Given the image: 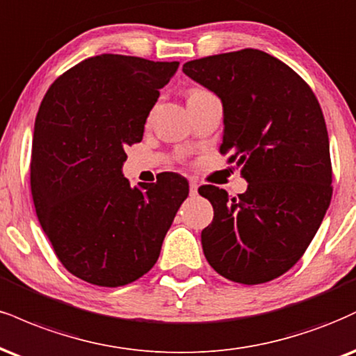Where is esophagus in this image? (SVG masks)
Wrapping results in <instances>:
<instances>
[{"instance_id": "esophagus-1", "label": "esophagus", "mask_w": 356, "mask_h": 356, "mask_svg": "<svg viewBox=\"0 0 356 356\" xmlns=\"http://www.w3.org/2000/svg\"><path fill=\"white\" fill-rule=\"evenodd\" d=\"M197 187H199V186H197L195 182H191V184H189V192H191V197H195V195H197Z\"/></svg>"}]
</instances>
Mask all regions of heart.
<instances>
[{"label":"heart","mask_w":356,"mask_h":356,"mask_svg":"<svg viewBox=\"0 0 356 356\" xmlns=\"http://www.w3.org/2000/svg\"><path fill=\"white\" fill-rule=\"evenodd\" d=\"M209 91H205V89H200V88H194L189 91V99L192 97H197V96H202V94H207Z\"/></svg>","instance_id":"1"}]
</instances>
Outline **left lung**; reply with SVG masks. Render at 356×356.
Wrapping results in <instances>:
<instances>
[{
    "instance_id": "8db88e82",
    "label": "left lung",
    "mask_w": 356,
    "mask_h": 356,
    "mask_svg": "<svg viewBox=\"0 0 356 356\" xmlns=\"http://www.w3.org/2000/svg\"><path fill=\"white\" fill-rule=\"evenodd\" d=\"M182 71L220 97V154L248 182L237 197L199 189L213 207L200 235L205 259L227 280L270 282L302 259L332 200L322 108L292 67L259 49L194 59Z\"/></svg>"
}]
</instances>
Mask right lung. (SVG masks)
<instances>
[{"label": "right lung", "instance_id": "obj_1", "mask_svg": "<svg viewBox=\"0 0 356 356\" xmlns=\"http://www.w3.org/2000/svg\"><path fill=\"white\" fill-rule=\"evenodd\" d=\"M179 63L122 54L84 59L49 86L34 122L31 194L67 272L122 286L157 262L189 182L165 172L131 187L121 169Z\"/></svg>", "mask_w": 356, "mask_h": 356}]
</instances>
